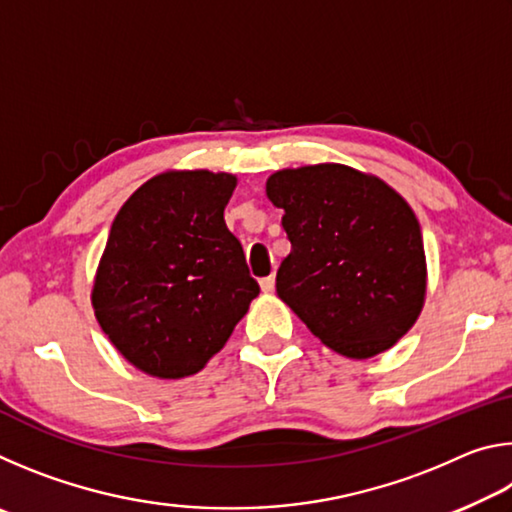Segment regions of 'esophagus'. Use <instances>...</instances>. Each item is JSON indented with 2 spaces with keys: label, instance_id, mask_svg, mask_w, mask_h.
Wrapping results in <instances>:
<instances>
[{
  "label": "esophagus",
  "instance_id": "obj_1",
  "mask_svg": "<svg viewBox=\"0 0 512 512\" xmlns=\"http://www.w3.org/2000/svg\"><path fill=\"white\" fill-rule=\"evenodd\" d=\"M259 287H262L264 293H271L275 289V275H268V277H262L259 280Z\"/></svg>",
  "mask_w": 512,
  "mask_h": 512
}]
</instances>
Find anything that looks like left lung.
<instances>
[{
    "mask_svg": "<svg viewBox=\"0 0 512 512\" xmlns=\"http://www.w3.org/2000/svg\"><path fill=\"white\" fill-rule=\"evenodd\" d=\"M266 196L284 210L291 241L277 268V296L343 357L393 348L427 293L422 232L409 203L345 164L275 171Z\"/></svg>",
    "mask_w": 512,
    "mask_h": 512,
    "instance_id": "1",
    "label": "left lung"
}]
</instances>
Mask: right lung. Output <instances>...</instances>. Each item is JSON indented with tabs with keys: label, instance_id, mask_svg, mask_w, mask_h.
<instances>
[{
	"label": "right lung",
	"instance_id": "add662e5",
	"mask_svg": "<svg viewBox=\"0 0 512 512\" xmlns=\"http://www.w3.org/2000/svg\"><path fill=\"white\" fill-rule=\"evenodd\" d=\"M235 187L232 173L167 171L146 180L112 221L92 307L121 357L146 375L203 370L259 296L223 219Z\"/></svg>",
	"mask_w": 512,
	"mask_h": 512
}]
</instances>
